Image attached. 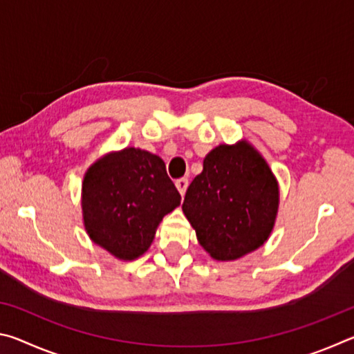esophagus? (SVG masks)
I'll return each instance as SVG.
<instances>
[{
	"mask_svg": "<svg viewBox=\"0 0 354 354\" xmlns=\"http://www.w3.org/2000/svg\"><path fill=\"white\" fill-rule=\"evenodd\" d=\"M175 184H176V187H178V190H179V194L184 195L185 190H187L189 179H187V178H179V179H176Z\"/></svg>",
	"mask_w": 354,
	"mask_h": 354,
	"instance_id": "34e87169",
	"label": "esophagus"
}]
</instances>
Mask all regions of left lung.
Here are the masks:
<instances>
[{"instance_id":"left-lung-1","label":"left lung","mask_w":354,"mask_h":354,"mask_svg":"<svg viewBox=\"0 0 354 354\" xmlns=\"http://www.w3.org/2000/svg\"><path fill=\"white\" fill-rule=\"evenodd\" d=\"M278 183L247 142L220 145L190 183L183 211L214 259L234 261L270 236L278 211Z\"/></svg>"}]
</instances>
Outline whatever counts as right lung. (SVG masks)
<instances>
[{
	"label": "right lung",
	"mask_w": 354,
	"mask_h": 354,
	"mask_svg": "<svg viewBox=\"0 0 354 354\" xmlns=\"http://www.w3.org/2000/svg\"><path fill=\"white\" fill-rule=\"evenodd\" d=\"M179 203L164 160L143 149L106 156L84 176V225L92 241L118 259L145 253L160 220Z\"/></svg>",
	"instance_id": "right-lung-1"
}]
</instances>
